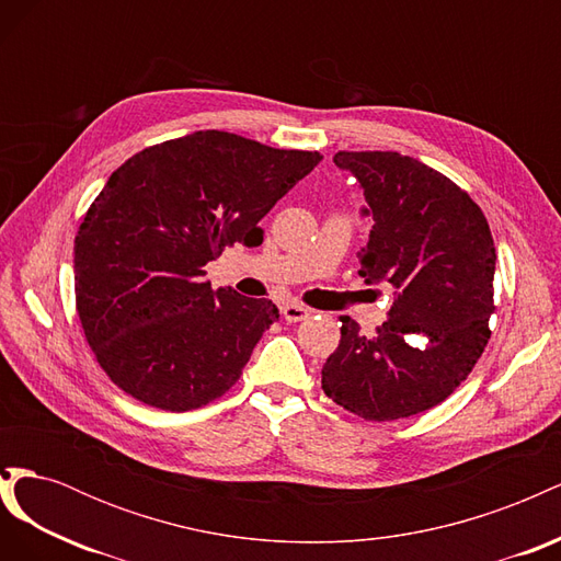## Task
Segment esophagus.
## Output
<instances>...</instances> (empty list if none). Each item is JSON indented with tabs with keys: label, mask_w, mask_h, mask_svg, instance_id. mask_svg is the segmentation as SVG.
<instances>
[{
	"label": "esophagus",
	"mask_w": 561,
	"mask_h": 561,
	"mask_svg": "<svg viewBox=\"0 0 561 561\" xmlns=\"http://www.w3.org/2000/svg\"><path fill=\"white\" fill-rule=\"evenodd\" d=\"M311 313L313 311L307 309V307H301V304H285V307H283V318L287 322H299L304 318H309Z\"/></svg>",
	"instance_id": "34e87169"
}]
</instances>
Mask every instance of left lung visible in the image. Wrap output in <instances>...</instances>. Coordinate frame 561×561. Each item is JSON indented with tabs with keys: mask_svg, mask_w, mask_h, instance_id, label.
Wrapping results in <instances>:
<instances>
[{
	"mask_svg": "<svg viewBox=\"0 0 561 561\" xmlns=\"http://www.w3.org/2000/svg\"><path fill=\"white\" fill-rule=\"evenodd\" d=\"M334 165L358 180L371 222L360 276L388 285L393 307L375 336L342 318L322 390L367 421L426 412L466 381L489 342L496 248L486 217L461 186L398 151H339Z\"/></svg>",
	"mask_w": 561,
	"mask_h": 561,
	"instance_id": "obj_1",
	"label": "left lung"
}]
</instances>
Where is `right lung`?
Segmentation results:
<instances>
[{"label": "right lung", "mask_w": 561, "mask_h": 561, "mask_svg": "<svg viewBox=\"0 0 561 561\" xmlns=\"http://www.w3.org/2000/svg\"><path fill=\"white\" fill-rule=\"evenodd\" d=\"M320 159L196 130L116 168L77 231L75 293L87 342L118 388L186 412L239 381L278 309L213 290L203 266L225 245L257 243L260 219Z\"/></svg>", "instance_id": "right-lung-1"}]
</instances>
